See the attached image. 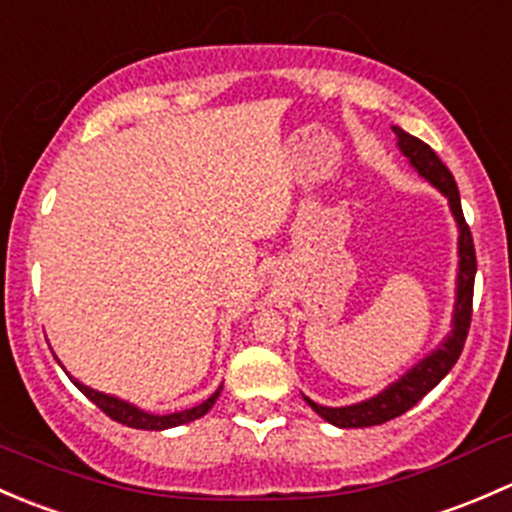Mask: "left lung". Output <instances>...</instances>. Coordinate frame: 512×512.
Returning <instances> with one entry per match:
<instances>
[{
  "label": "left lung",
  "instance_id": "obj_1",
  "mask_svg": "<svg viewBox=\"0 0 512 512\" xmlns=\"http://www.w3.org/2000/svg\"><path fill=\"white\" fill-rule=\"evenodd\" d=\"M396 133V143L399 151L409 158L411 168L416 170L421 178H426L443 198L448 200L453 220L458 225V275H456V302H453V319H451V334H446L441 344L433 349L431 354L423 356L418 364L411 366L401 379L386 386L371 399L359 401L352 406H322L304 396L309 406L317 411L324 421L339 428H366L379 426V423L391 421V418L406 414L411 406H416L448 371L458 361L466 344L468 327H471V312H473V282H476V247H473L471 227L466 225L461 208V195H458V185L453 180L451 170L441 163V158L431 151L423 141L406 133L404 128L391 126Z\"/></svg>",
  "mask_w": 512,
  "mask_h": 512
}]
</instances>
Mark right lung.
<instances>
[{
    "mask_svg": "<svg viewBox=\"0 0 512 512\" xmlns=\"http://www.w3.org/2000/svg\"><path fill=\"white\" fill-rule=\"evenodd\" d=\"M59 364H61V361H59ZM61 369H64V366H61ZM66 374H69V371H66ZM69 379L74 381L76 389H79L81 394L86 396V399L94 401V404L103 411V414L111 416L113 421L123 423V426L141 428V431H165V428H175V426H183V423L195 421V418L205 416L210 409H213V404H215V401H218L220 391H223V386H220V389L215 391L213 396H208V399H205L203 404L193 406V409H185V411H175V414L158 416V414H148V411L138 409V406L128 404V401L118 399V396L103 394V391L91 389V386L81 384V381L74 379V376H71V374H69Z\"/></svg>",
    "mask_w": 512,
    "mask_h": 512,
    "instance_id": "obj_1",
    "label": "right lung"
}]
</instances>
